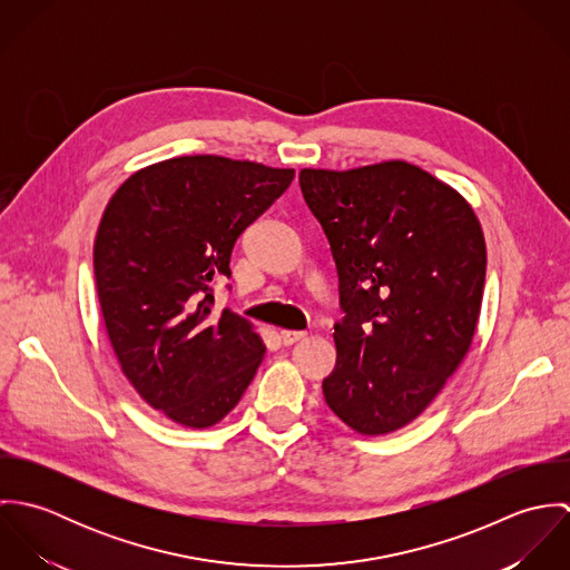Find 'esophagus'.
Wrapping results in <instances>:
<instances>
[{
  "mask_svg": "<svg viewBox=\"0 0 570 570\" xmlns=\"http://www.w3.org/2000/svg\"><path fill=\"white\" fill-rule=\"evenodd\" d=\"M307 333L305 331H281V340H283V344L285 346H289V344H294V342H298V340H303Z\"/></svg>",
  "mask_w": 570,
  "mask_h": 570,
  "instance_id": "34e87169",
  "label": "esophagus"
}]
</instances>
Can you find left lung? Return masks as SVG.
I'll use <instances>...</instances> for the list:
<instances>
[{
	"label": "left lung",
	"instance_id": "left-lung-1",
	"mask_svg": "<svg viewBox=\"0 0 570 570\" xmlns=\"http://www.w3.org/2000/svg\"><path fill=\"white\" fill-rule=\"evenodd\" d=\"M298 181L331 245L344 312L326 406L360 434L395 432L432 404L472 346L483 228L461 193L404 160L303 168Z\"/></svg>",
	"mask_w": 570,
	"mask_h": 570
}]
</instances>
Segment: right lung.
I'll list each match as a JSON object with an SVG mask.
<instances>
[{
	"mask_svg": "<svg viewBox=\"0 0 570 570\" xmlns=\"http://www.w3.org/2000/svg\"><path fill=\"white\" fill-rule=\"evenodd\" d=\"M294 168L181 156L136 170L94 242L100 312L122 373L170 421L210 428L239 404L265 344L249 321L213 312L239 235L292 184Z\"/></svg>",
	"mask_w": 570,
	"mask_h": 570,
	"instance_id": "1",
	"label": "right lung"
}]
</instances>
